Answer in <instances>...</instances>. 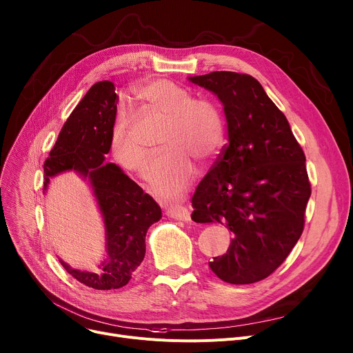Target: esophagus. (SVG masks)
Listing matches in <instances>:
<instances>
[{"label":"esophagus","instance_id":"1","mask_svg":"<svg viewBox=\"0 0 353 353\" xmlns=\"http://www.w3.org/2000/svg\"><path fill=\"white\" fill-rule=\"evenodd\" d=\"M165 214L176 219V220H183V221H190V209L186 206H181V205H176V206H170L167 208Z\"/></svg>","mask_w":353,"mask_h":353}]
</instances>
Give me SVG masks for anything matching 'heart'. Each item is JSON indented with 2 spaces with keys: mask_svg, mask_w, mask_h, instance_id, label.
<instances>
[{
  "mask_svg": "<svg viewBox=\"0 0 353 353\" xmlns=\"http://www.w3.org/2000/svg\"><path fill=\"white\" fill-rule=\"evenodd\" d=\"M134 96L147 108L165 116L161 145L167 150L148 165L145 179L160 196L176 197L197 174L193 159L209 161L223 141V121L213 103L190 99L188 90L169 80H148L136 87ZM134 119L120 110L111 130V152L125 170L143 173L145 148L133 136Z\"/></svg>",
  "mask_w": 353,
  "mask_h": 353,
  "instance_id": "1",
  "label": "heart"
}]
</instances>
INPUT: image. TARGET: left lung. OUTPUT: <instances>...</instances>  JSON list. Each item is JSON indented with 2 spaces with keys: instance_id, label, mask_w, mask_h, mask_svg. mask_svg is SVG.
Instances as JSON below:
<instances>
[{
  "instance_id": "obj_1",
  "label": "left lung",
  "mask_w": 353,
  "mask_h": 353,
  "mask_svg": "<svg viewBox=\"0 0 353 353\" xmlns=\"http://www.w3.org/2000/svg\"><path fill=\"white\" fill-rule=\"evenodd\" d=\"M223 104L229 143L193 194L196 223L219 221L232 233L210 269L223 282L249 285L279 268L298 243L310 197L306 157L289 121L249 74L189 77Z\"/></svg>"
}]
</instances>
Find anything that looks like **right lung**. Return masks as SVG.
Wrapping results in <instances>:
<instances>
[{
  "label": "right lung",
  "mask_w": 353,
  "mask_h": 353,
  "mask_svg": "<svg viewBox=\"0 0 353 353\" xmlns=\"http://www.w3.org/2000/svg\"><path fill=\"white\" fill-rule=\"evenodd\" d=\"M117 94L111 81H99L72 110L44 163V192L50 180L74 170L88 180L105 229L107 259L101 273L77 270L60 259L80 283L97 289H119L128 283L145 254V233L161 219L150 194L119 165L104 163L111 148V130L117 114Z\"/></svg>",
  "instance_id": "obj_1"
}]
</instances>
